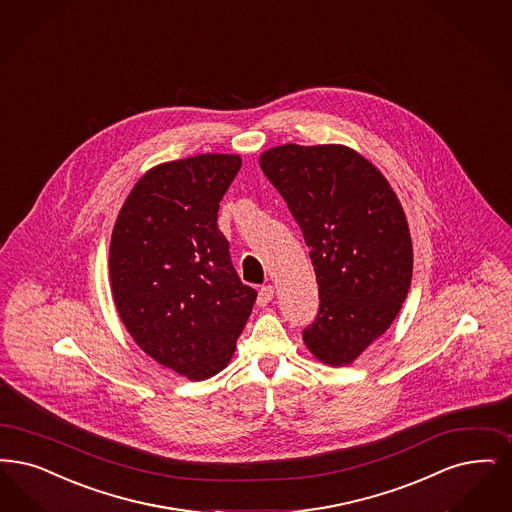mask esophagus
Returning <instances> with one entry per match:
<instances>
[{"mask_svg":"<svg viewBox=\"0 0 512 512\" xmlns=\"http://www.w3.org/2000/svg\"><path fill=\"white\" fill-rule=\"evenodd\" d=\"M274 286H263L259 289V295H257V303L261 305V307H266L272 299H274Z\"/></svg>","mask_w":512,"mask_h":512,"instance_id":"obj_1","label":"esophagus"}]
</instances>
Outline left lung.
I'll use <instances>...</instances> for the list:
<instances>
[{"instance_id":"1","label":"left lung","mask_w":512,"mask_h":512,"mask_svg":"<svg viewBox=\"0 0 512 512\" xmlns=\"http://www.w3.org/2000/svg\"><path fill=\"white\" fill-rule=\"evenodd\" d=\"M259 162L316 272L320 308L305 345L328 366L352 364L406 301L413 249L404 209L381 171L343 144H284Z\"/></svg>"}]
</instances>
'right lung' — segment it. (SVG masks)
Masks as SVG:
<instances>
[{"label":"right lung","instance_id":"right-lung-1","mask_svg":"<svg viewBox=\"0 0 512 512\" xmlns=\"http://www.w3.org/2000/svg\"><path fill=\"white\" fill-rule=\"evenodd\" d=\"M240 167L234 154L156 165L133 186L112 230L110 284L123 326L148 356L190 381L226 368L257 299L217 226Z\"/></svg>","mask_w":512,"mask_h":512}]
</instances>
